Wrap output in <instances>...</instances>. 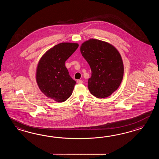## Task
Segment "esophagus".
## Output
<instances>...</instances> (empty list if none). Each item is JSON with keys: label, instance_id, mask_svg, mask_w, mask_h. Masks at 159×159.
I'll use <instances>...</instances> for the list:
<instances>
[{"label": "esophagus", "instance_id": "obj_1", "mask_svg": "<svg viewBox=\"0 0 159 159\" xmlns=\"http://www.w3.org/2000/svg\"><path fill=\"white\" fill-rule=\"evenodd\" d=\"M77 83L78 84H82L83 83V81L81 80H78L77 81Z\"/></svg>", "mask_w": 159, "mask_h": 159}]
</instances>
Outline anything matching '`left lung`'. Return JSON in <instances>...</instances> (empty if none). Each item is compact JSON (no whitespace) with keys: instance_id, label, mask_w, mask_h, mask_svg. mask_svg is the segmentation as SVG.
<instances>
[{"instance_id":"8db88e82","label":"left lung","mask_w":159,"mask_h":159,"mask_svg":"<svg viewBox=\"0 0 159 159\" xmlns=\"http://www.w3.org/2000/svg\"><path fill=\"white\" fill-rule=\"evenodd\" d=\"M81 52L91 68L88 82L89 91L97 98L111 95L123 77V64L118 51L106 42L91 39L82 44Z\"/></svg>"}]
</instances>
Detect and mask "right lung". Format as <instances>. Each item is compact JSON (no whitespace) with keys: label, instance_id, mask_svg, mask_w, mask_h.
Returning <instances> with one entry per match:
<instances>
[{"label":"right lung","instance_id":"right-lung-1","mask_svg":"<svg viewBox=\"0 0 159 159\" xmlns=\"http://www.w3.org/2000/svg\"><path fill=\"white\" fill-rule=\"evenodd\" d=\"M77 43L56 45L43 55L37 66L36 81L48 98L63 102L70 97L76 82L70 76L65 61L78 48Z\"/></svg>","mask_w":159,"mask_h":159}]
</instances>
